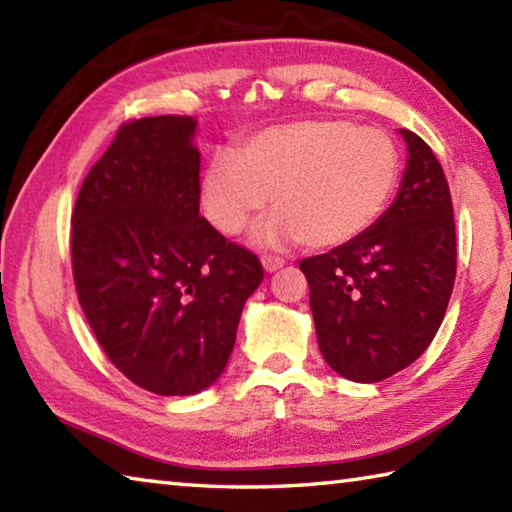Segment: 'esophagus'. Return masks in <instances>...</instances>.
<instances>
[{
  "mask_svg": "<svg viewBox=\"0 0 512 512\" xmlns=\"http://www.w3.org/2000/svg\"><path fill=\"white\" fill-rule=\"evenodd\" d=\"M262 264H264V268L268 273H273V271H277V268H282L284 266V257H280V255H262Z\"/></svg>",
  "mask_w": 512,
  "mask_h": 512,
  "instance_id": "obj_1",
  "label": "esophagus"
}]
</instances>
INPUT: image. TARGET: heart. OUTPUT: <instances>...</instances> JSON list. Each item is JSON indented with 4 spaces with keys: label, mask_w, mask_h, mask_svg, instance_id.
I'll return each instance as SVG.
<instances>
[{
    "label": "heart",
    "mask_w": 512,
    "mask_h": 512,
    "mask_svg": "<svg viewBox=\"0 0 512 512\" xmlns=\"http://www.w3.org/2000/svg\"><path fill=\"white\" fill-rule=\"evenodd\" d=\"M400 167V149L381 128L343 119L293 121L250 135L237 155H212L203 212L221 235L235 237L271 196L275 214L262 223L259 239L341 246L384 214Z\"/></svg>",
    "instance_id": "obj_1"
}]
</instances>
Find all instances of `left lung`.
Masks as SVG:
<instances>
[{
	"mask_svg": "<svg viewBox=\"0 0 512 512\" xmlns=\"http://www.w3.org/2000/svg\"><path fill=\"white\" fill-rule=\"evenodd\" d=\"M409 146L395 203L348 244L300 262L318 348L345 379L375 384L420 357L456 280V225L445 171L429 144Z\"/></svg>",
	"mask_w": 512,
	"mask_h": 512,
	"instance_id": "left-lung-1",
	"label": "left lung"
}]
</instances>
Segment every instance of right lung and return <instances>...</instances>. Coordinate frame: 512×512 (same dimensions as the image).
Returning a JSON list of instances; mask_svg holds the SVG:
<instances>
[{"instance_id":"obj_1","label":"right lung","mask_w":512,"mask_h":512,"mask_svg":"<svg viewBox=\"0 0 512 512\" xmlns=\"http://www.w3.org/2000/svg\"><path fill=\"white\" fill-rule=\"evenodd\" d=\"M196 121L162 115L119 126L72 212L81 309L115 368L155 395H192L235 348L241 309L264 268L205 216Z\"/></svg>"}]
</instances>
